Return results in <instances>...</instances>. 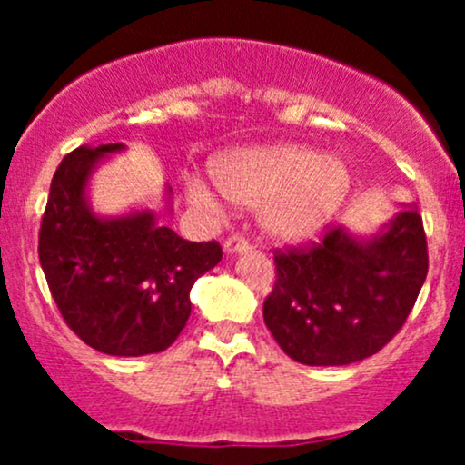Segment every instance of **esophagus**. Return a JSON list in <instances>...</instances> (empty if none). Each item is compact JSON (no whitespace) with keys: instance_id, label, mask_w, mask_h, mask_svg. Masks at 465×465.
<instances>
[{"instance_id":"34e87169","label":"esophagus","mask_w":465,"mask_h":465,"mask_svg":"<svg viewBox=\"0 0 465 465\" xmlns=\"http://www.w3.org/2000/svg\"><path fill=\"white\" fill-rule=\"evenodd\" d=\"M251 249V242L244 236H238V233H233V236H229L225 240V251L227 253H242V251H249Z\"/></svg>"}]
</instances>
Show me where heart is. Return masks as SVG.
Masks as SVG:
<instances>
[{
    "instance_id": "b5f03b06",
    "label": "heart",
    "mask_w": 465,
    "mask_h": 465,
    "mask_svg": "<svg viewBox=\"0 0 465 465\" xmlns=\"http://www.w3.org/2000/svg\"><path fill=\"white\" fill-rule=\"evenodd\" d=\"M216 188L240 205H262V227L284 242H302L328 225L348 196L350 173L336 157L300 143L236 148L212 165ZM196 199L210 201L203 185Z\"/></svg>"
}]
</instances>
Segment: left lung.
I'll return each instance as SVG.
<instances>
[{
  "label": "left lung",
  "mask_w": 465,
  "mask_h": 465,
  "mask_svg": "<svg viewBox=\"0 0 465 465\" xmlns=\"http://www.w3.org/2000/svg\"><path fill=\"white\" fill-rule=\"evenodd\" d=\"M275 286L264 323L280 348L303 365H350L381 351L413 311L429 273L418 210L407 207L370 240L343 227L273 249Z\"/></svg>",
  "instance_id": "obj_1"
}]
</instances>
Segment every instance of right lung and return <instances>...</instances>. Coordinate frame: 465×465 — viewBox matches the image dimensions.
Wrapping results in <instances>:
<instances>
[{
    "label": "right lung",
    "mask_w": 465,
    "mask_h": 465,
    "mask_svg": "<svg viewBox=\"0 0 465 465\" xmlns=\"http://www.w3.org/2000/svg\"><path fill=\"white\" fill-rule=\"evenodd\" d=\"M122 143L80 146L52 177L39 229V262L63 322L111 356L157 354L188 323L194 282L221 262L216 240L190 242L153 212L98 218L84 201L89 173Z\"/></svg>",
    "instance_id": "right-lung-1"
}]
</instances>
